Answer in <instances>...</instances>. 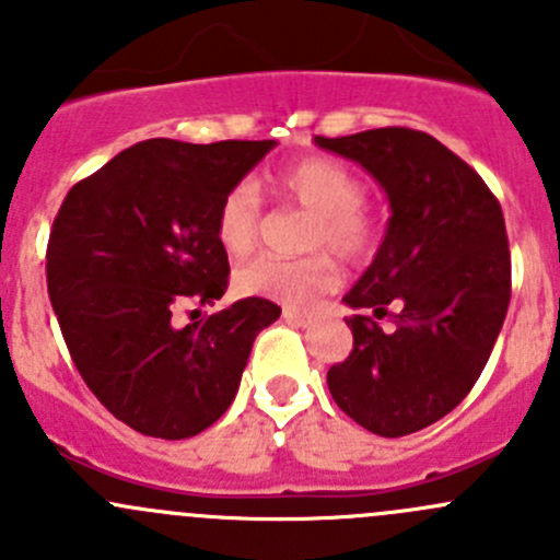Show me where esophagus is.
Returning a JSON list of instances; mask_svg holds the SVG:
<instances>
[{"label":"esophagus","instance_id":"1","mask_svg":"<svg viewBox=\"0 0 560 560\" xmlns=\"http://www.w3.org/2000/svg\"><path fill=\"white\" fill-rule=\"evenodd\" d=\"M281 316H284L287 322H292V325H308V319H312V314L301 312V308L295 306H287L284 312H281Z\"/></svg>","mask_w":560,"mask_h":560}]
</instances>
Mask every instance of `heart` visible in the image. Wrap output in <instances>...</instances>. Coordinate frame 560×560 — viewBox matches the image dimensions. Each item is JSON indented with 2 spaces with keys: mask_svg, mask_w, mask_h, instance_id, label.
<instances>
[{
  "mask_svg": "<svg viewBox=\"0 0 560 560\" xmlns=\"http://www.w3.org/2000/svg\"><path fill=\"white\" fill-rule=\"evenodd\" d=\"M276 195L306 211L303 248H316L306 257H257L235 270L241 295L273 298L284 303H312L316 295L338 284V259L365 265L382 246V219L365 202V184L358 173L330 156H306L292 162L273 180ZM213 233L219 246L233 259L246 257L262 233V200L257 186L241 180L230 186L217 206Z\"/></svg>",
  "mask_w": 560,
  "mask_h": 560,
  "instance_id": "heart-1",
  "label": "heart"
}]
</instances>
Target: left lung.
Wrapping results in <instances>:
<instances>
[{
    "mask_svg": "<svg viewBox=\"0 0 560 560\" xmlns=\"http://www.w3.org/2000/svg\"><path fill=\"white\" fill-rule=\"evenodd\" d=\"M360 162L389 197L374 262L343 298L352 352L330 365L332 400L376 436L442 420L477 385L512 298L501 202L471 165L428 132L382 127L316 138ZM385 315L396 325L382 331Z\"/></svg>",
    "mask_w": 560,
    "mask_h": 560,
    "instance_id": "obj_1",
    "label": "left lung"
}]
</instances>
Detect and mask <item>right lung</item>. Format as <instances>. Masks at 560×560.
<instances>
[{"instance_id": "right-lung-1", "label": "right lung", "mask_w": 560, "mask_h": 560, "mask_svg": "<svg viewBox=\"0 0 560 560\" xmlns=\"http://www.w3.org/2000/svg\"><path fill=\"white\" fill-rule=\"evenodd\" d=\"M270 149L143 140L78 180L56 213L45 276L61 336L100 404L143 436L175 442L213 425L257 332L279 319L276 303L244 298L175 325V312L228 292L217 206Z\"/></svg>"}]
</instances>
